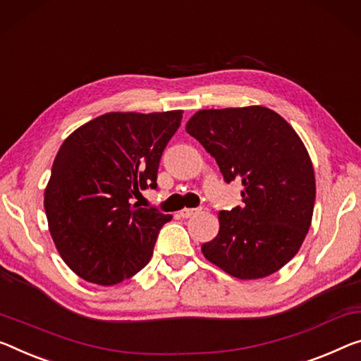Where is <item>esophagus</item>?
Returning a JSON list of instances; mask_svg holds the SVG:
<instances>
[{
	"label": "esophagus",
	"instance_id": "34e87169",
	"mask_svg": "<svg viewBox=\"0 0 361 361\" xmlns=\"http://www.w3.org/2000/svg\"><path fill=\"white\" fill-rule=\"evenodd\" d=\"M198 213H200L198 208H184L180 212V216H182V218H192V216H195Z\"/></svg>",
	"mask_w": 361,
	"mask_h": 361
}]
</instances>
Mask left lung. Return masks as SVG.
I'll return each instance as SVG.
<instances>
[{
    "label": "left lung",
    "instance_id": "obj_1",
    "mask_svg": "<svg viewBox=\"0 0 361 361\" xmlns=\"http://www.w3.org/2000/svg\"><path fill=\"white\" fill-rule=\"evenodd\" d=\"M185 130L212 154L229 184L242 182L243 207L219 213L204 258L238 279L279 271L300 250L313 218L314 171L300 137L264 106L202 109Z\"/></svg>",
    "mask_w": 361,
    "mask_h": 361
}]
</instances>
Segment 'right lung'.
Instances as JSON below:
<instances>
[{"label":"right lung","instance_id":"obj_1","mask_svg":"<svg viewBox=\"0 0 361 361\" xmlns=\"http://www.w3.org/2000/svg\"><path fill=\"white\" fill-rule=\"evenodd\" d=\"M182 111L106 113L66 138L45 190L48 226L61 258L84 281L114 286L148 264L173 219L134 197L157 188L159 159Z\"/></svg>","mask_w":361,"mask_h":361}]
</instances>
